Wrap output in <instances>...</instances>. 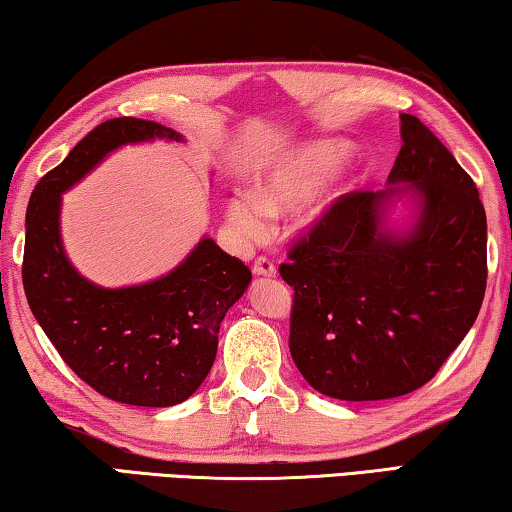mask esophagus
<instances>
[{
	"mask_svg": "<svg viewBox=\"0 0 512 512\" xmlns=\"http://www.w3.org/2000/svg\"><path fill=\"white\" fill-rule=\"evenodd\" d=\"M251 270H254V274H258V277H274V274H277V265H274L270 258L258 256Z\"/></svg>",
	"mask_w": 512,
	"mask_h": 512,
	"instance_id": "1",
	"label": "esophagus"
}]
</instances>
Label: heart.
Wrapping results in <instances>:
<instances>
[{"instance_id": "1", "label": "heart", "mask_w": 512, "mask_h": 512, "mask_svg": "<svg viewBox=\"0 0 512 512\" xmlns=\"http://www.w3.org/2000/svg\"><path fill=\"white\" fill-rule=\"evenodd\" d=\"M346 150L332 143H318L274 166L258 182L256 196L231 198L226 217L240 235L258 238L265 233L268 217H284L300 210L344 164Z\"/></svg>"}]
</instances>
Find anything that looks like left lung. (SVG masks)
Returning <instances> with one entry per match:
<instances>
[{
  "label": "left lung",
  "instance_id": "obj_1",
  "mask_svg": "<svg viewBox=\"0 0 512 512\" xmlns=\"http://www.w3.org/2000/svg\"><path fill=\"white\" fill-rule=\"evenodd\" d=\"M388 182H409L420 217L381 226L399 189L351 191L288 249L291 348L311 388L346 402L402 397L439 372L471 330L487 286V219L476 182L409 113Z\"/></svg>",
  "mask_w": 512,
  "mask_h": 512
}]
</instances>
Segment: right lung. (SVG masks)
Instances as JSON below:
<instances>
[{"instance_id":"add662e5","label":"right lung","mask_w":512,"mask_h":512,"mask_svg":"<svg viewBox=\"0 0 512 512\" xmlns=\"http://www.w3.org/2000/svg\"><path fill=\"white\" fill-rule=\"evenodd\" d=\"M182 140L159 122L115 117L92 129L36 184L27 205L22 286L62 360L99 395L131 406H175L210 374L219 325L251 270L205 238L187 261L143 286L101 288L80 277L59 240L62 191L115 147Z\"/></svg>"}]
</instances>
